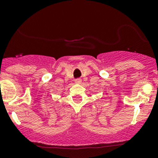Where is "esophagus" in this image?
<instances>
[{
  "label": "esophagus",
  "instance_id": "esophagus-1",
  "mask_svg": "<svg viewBox=\"0 0 158 158\" xmlns=\"http://www.w3.org/2000/svg\"><path fill=\"white\" fill-rule=\"evenodd\" d=\"M81 82H82V79H77L75 80V83L76 84H81Z\"/></svg>",
  "mask_w": 158,
  "mask_h": 158
}]
</instances>
